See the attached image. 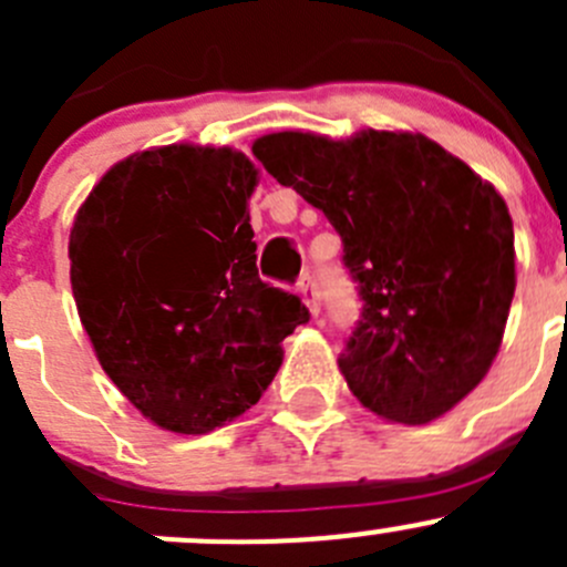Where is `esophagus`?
Here are the masks:
<instances>
[{
  "label": "esophagus",
  "mask_w": 567,
  "mask_h": 567,
  "mask_svg": "<svg viewBox=\"0 0 567 567\" xmlns=\"http://www.w3.org/2000/svg\"><path fill=\"white\" fill-rule=\"evenodd\" d=\"M299 290H301V296H305V301H307V307H310L312 316H318V312H320V293H318L316 274H312V271L301 274Z\"/></svg>",
  "instance_id": "obj_1"
}]
</instances>
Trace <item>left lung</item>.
I'll use <instances>...</instances> for the list:
<instances>
[{"label":"left lung","mask_w":567,"mask_h":567,"mask_svg":"<svg viewBox=\"0 0 567 567\" xmlns=\"http://www.w3.org/2000/svg\"><path fill=\"white\" fill-rule=\"evenodd\" d=\"M251 153L340 233L362 318L337 362L359 403L403 425L447 414L488 373L516 293L499 192L409 131H279Z\"/></svg>","instance_id":"obj_1"}]
</instances>
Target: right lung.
<instances>
[{
  "mask_svg": "<svg viewBox=\"0 0 567 567\" xmlns=\"http://www.w3.org/2000/svg\"><path fill=\"white\" fill-rule=\"evenodd\" d=\"M255 186V164L230 147H156L114 164L73 221L84 331L114 386L164 431L241 416L310 320L299 296L257 277Z\"/></svg>",
  "mask_w": 567,
  "mask_h": 567,
  "instance_id": "right-lung-1",
  "label": "right lung"
}]
</instances>
